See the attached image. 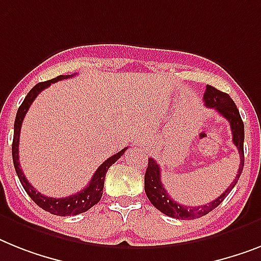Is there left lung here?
Segmentation results:
<instances>
[{
    "label": "left lung",
    "instance_id": "8db88e82",
    "mask_svg": "<svg viewBox=\"0 0 261 261\" xmlns=\"http://www.w3.org/2000/svg\"><path fill=\"white\" fill-rule=\"evenodd\" d=\"M204 102H205V107L212 108L216 112H219L229 122L232 130V141H233L234 146L238 148L239 154H240V165H239L236 177L233 178L231 185L225 189V192L221 193L217 199L208 203L206 205H197L188 208L187 205H181L177 201H174L171 196L168 195L167 189L164 188V185L161 182L160 167L153 159H149L145 177H144L145 193L150 203L153 204V206H156L160 212H163L169 217H173V219H180V220L199 219L201 216H205L206 213H210L211 211L215 210L217 205H220L223 203V200L228 196V193L231 192L234 185L238 184V180L240 178L243 167H244V124H243V120L240 117L239 109L236 108V104L227 93L220 92V90H217L216 88L211 87V85H206V90L204 93Z\"/></svg>",
    "mask_w": 261,
    "mask_h": 261
}]
</instances>
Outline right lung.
<instances>
[{
    "instance_id": "add662e5",
    "label": "right lung",
    "mask_w": 261,
    "mask_h": 261,
    "mask_svg": "<svg viewBox=\"0 0 261 261\" xmlns=\"http://www.w3.org/2000/svg\"><path fill=\"white\" fill-rule=\"evenodd\" d=\"M74 76V74H73ZM72 76H58L53 80L45 81V83H38L37 85H34L32 88L29 93L27 94L25 100L22 101L21 107L18 108L16 116V121H14V136H13V145H12V156L13 163H14V168H16V173L18 176L19 181L22 184L23 189L27 191L29 197L33 200L34 203L37 204L40 208H42L46 212H50L51 215H57V216H74L79 213L87 212L90 210L94 204H97L101 200L102 196V189H104V180L107 176V172L111 165H113L116 161L125 153V150L128 148H124L120 150L118 153L113 154L109 157L108 160H105L102 164L98 167L96 172H94L93 177L90 180L89 185H87L83 191L77 192L76 195H70L68 197H62V199H55V197H48V196L41 195L33 188V185L28 181V178L25 177L22 169L19 167L18 161V144H19V132H21V125H22L23 117L27 115V112L29 111L30 105L34 101V98L40 94V92L45 89V88L50 87V84H55L60 80L69 79Z\"/></svg>"
}]
</instances>
